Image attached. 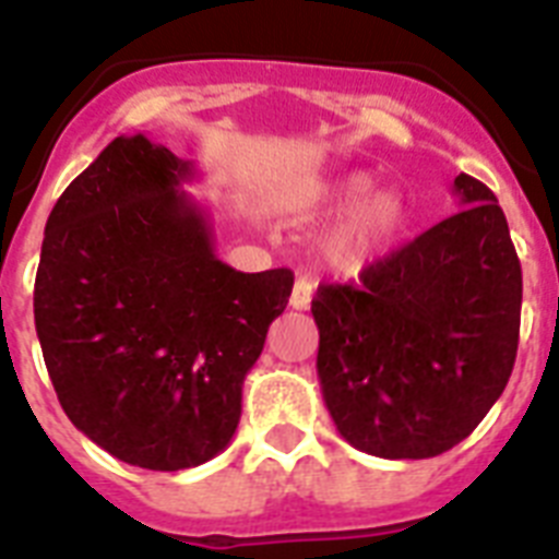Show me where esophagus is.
<instances>
[{
    "instance_id": "1",
    "label": "esophagus",
    "mask_w": 559,
    "mask_h": 559,
    "mask_svg": "<svg viewBox=\"0 0 559 559\" xmlns=\"http://www.w3.org/2000/svg\"><path fill=\"white\" fill-rule=\"evenodd\" d=\"M311 294H314V285H311V280L300 276V280L294 283L292 300H288V306L297 308V311H306V308L311 306Z\"/></svg>"
}]
</instances>
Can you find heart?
Here are the masks:
<instances>
[{
  "label": "heart",
  "instance_id": "1",
  "mask_svg": "<svg viewBox=\"0 0 559 559\" xmlns=\"http://www.w3.org/2000/svg\"><path fill=\"white\" fill-rule=\"evenodd\" d=\"M329 207L337 213H357L346 234L334 245V262L346 271L360 267L374 259L406 225V199L395 190L374 193V181L366 173H352L341 178L325 195Z\"/></svg>",
  "mask_w": 559,
  "mask_h": 559
}]
</instances>
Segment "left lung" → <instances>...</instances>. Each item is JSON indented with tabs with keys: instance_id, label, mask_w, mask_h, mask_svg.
Wrapping results in <instances>:
<instances>
[{
	"instance_id": "8db88e82",
	"label": "left lung",
	"mask_w": 559,
	"mask_h": 559,
	"mask_svg": "<svg viewBox=\"0 0 559 559\" xmlns=\"http://www.w3.org/2000/svg\"><path fill=\"white\" fill-rule=\"evenodd\" d=\"M462 210L360 271L320 285L317 378L334 427L381 459L456 448L511 378L522 267L497 195L453 181Z\"/></svg>"
}]
</instances>
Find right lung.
<instances>
[{"instance_id":"right-lung-1","label":"right lung","mask_w":559,"mask_h":559,"mask_svg":"<svg viewBox=\"0 0 559 559\" xmlns=\"http://www.w3.org/2000/svg\"><path fill=\"white\" fill-rule=\"evenodd\" d=\"M199 176L146 135L115 138L46 222L34 323L62 409L146 471H185L230 444L242 383L292 297L288 267L216 257Z\"/></svg>"}]
</instances>
